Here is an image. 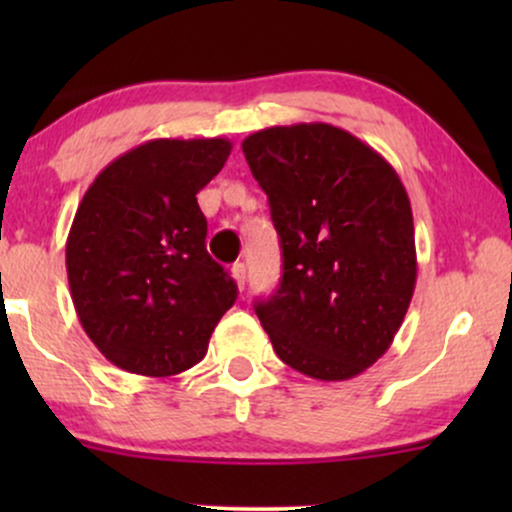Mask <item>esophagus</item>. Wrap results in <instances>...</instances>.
<instances>
[{
  "instance_id": "34e87169",
  "label": "esophagus",
  "mask_w": 512,
  "mask_h": 512,
  "mask_svg": "<svg viewBox=\"0 0 512 512\" xmlns=\"http://www.w3.org/2000/svg\"><path fill=\"white\" fill-rule=\"evenodd\" d=\"M231 274H233V279H236L238 289H243L245 281H248V269H245V264H243V262H236V264H233V267H231Z\"/></svg>"
}]
</instances>
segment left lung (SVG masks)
I'll list each match as a JSON object with an SVG mask.
<instances>
[{
  "label": "left lung",
  "instance_id": "8db88e82",
  "mask_svg": "<svg viewBox=\"0 0 512 512\" xmlns=\"http://www.w3.org/2000/svg\"><path fill=\"white\" fill-rule=\"evenodd\" d=\"M279 233L274 296L255 303L276 356L349 380L390 349L414 296L411 204L395 168L354 134L301 122L243 142Z\"/></svg>",
  "mask_w": 512,
  "mask_h": 512
}]
</instances>
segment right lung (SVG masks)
<instances>
[{
	"mask_svg": "<svg viewBox=\"0 0 512 512\" xmlns=\"http://www.w3.org/2000/svg\"><path fill=\"white\" fill-rule=\"evenodd\" d=\"M228 139H151L105 166L76 209L67 276L81 327L127 373L168 378L207 354L238 286L207 252L197 192Z\"/></svg>",
	"mask_w": 512,
	"mask_h": 512,
	"instance_id": "right-lung-1",
	"label": "right lung"
}]
</instances>
